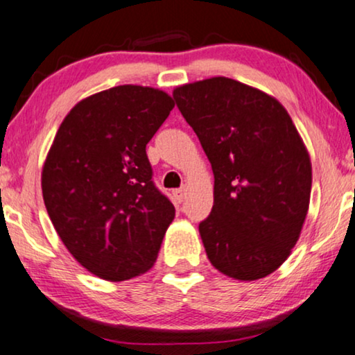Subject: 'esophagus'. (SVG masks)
<instances>
[{
	"label": "esophagus",
	"instance_id": "1",
	"mask_svg": "<svg viewBox=\"0 0 355 355\" xmlns=\"http://www.w3.org/2000/svg\"><path fill=\"white\" fill-rule=\"evenodd\" d=\"M173 196H174V198H176L178 202H182L184 198H186V196H187V191H186V187L176 189V191L173 192Z\"/></svg>",
	"mask_w": 355,
	"mask_h": 355
}]
</instances>
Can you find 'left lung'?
Returning a JSON list of instances; mask_svg holds the SVG:
<instances>
[{
  "label": "left lung",
  "instance_id": "obj_1",
  "mask_svg": "<svg viewBox=\"0 0 355 355\" xmlns=\"http://www.w3.org/2000/svg\"><path fill=\"white\" fill-rule=\"evenodd\" d=\"M178 108L210 159V216L198 225L210 263L239 281L288 260L309 211L312 163L275 96L230 77L179 85Z\"/></svg>",
  "mask_w": 355,
  "mask_h": 355
}]
</instances>
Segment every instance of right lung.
I'll return each mask as SVG.
<instances>
[{
    "label": "right lung",
    "mask_w": 355,
    "mask_h": 355,
    "mask_svg": "<svg viewBox=\"0 0 355 355\" xmlns=\"http://www.w3.org/2000/svg\"><path fill=\"white\" fill-rule=\"evenodd\" d=\"M173 108L153 87L98 92L66 114L48 150V216L71 255L101 279L135 278L157 261L176 210L153 186L145 147Z\"/></svg>",
    "instance_id": "1"
}]
</instances>
